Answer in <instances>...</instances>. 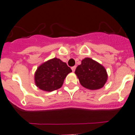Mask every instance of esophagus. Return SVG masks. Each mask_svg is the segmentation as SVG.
<instances>
[{
	"label": "esophagus",
	"instance_id": "esophagus-1",
	"mask_svg": "<svg viewBox=\"0 0 135 135\" xmlns=\"http://www.w3.org/2000/svg\"><path fill=\"white\" fill-rule=\"evenodd\" d=\"M71 69H72V70H73V72H74V70H75V69H76V66H73V67H71Z\"/></svg>",
	"mask_w": 135,
	"mask_h": 135
}]
</instances>
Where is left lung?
Returning a JSON list of instances; mask_svg holds the SVG:
<instances>
[{
    "mask_svg": "<svg viewBox=\"0 0 135 135\" xmlns=\"http://www.w3.org/2000/svg\"><path fill=\"white\" fill-rule=\"evenodd\" d=\"M82 86L90 90H98L104 86L108 80L105 68L90 58H85L75 70Z\"/></svg>",
    "mask_w": 135,
    "mask_h": 135,
    "instance_id": "8db88e82",
    "label": "left lung"
}]
</instances>
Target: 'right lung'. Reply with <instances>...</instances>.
<instances>
[{"label":"right lung","instance_id":"obj_1","mask_svg":"<svg viewBox=\"0 0 135 135\" xmlns=\"http://www.w3.org/2000/svg\"><path fill=\"white\" fill-rule=\"evenodd\" d=\"M72 70L66 62L54 58L44 62L37 68L35 73V82L37 87L47 91L60 88L64 80Z\"/></svg>","mask_w":135,"mask_h":135}]
</instances>
